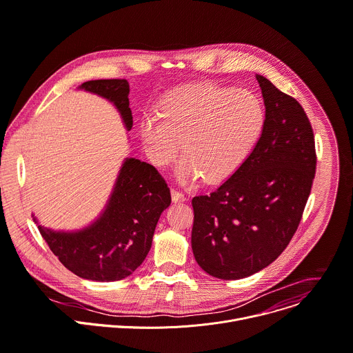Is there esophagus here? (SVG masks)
Instances as JSON below:
<instances>
[{
    "instance_id": "1",
    "label": "esophagus",
    "mask_w": 353,
    "mask_h": 353,
    "mask_svg": "<svg viewBox=\"0 0 353 353\" xmlns=\"http://www.w3.org/2000/svg\"><path fill=\"white\" fill-rule=\"evenodd\" d=\"M172 200L174 203H183V201H185V196L183 193H180L179 190L172 188Z\"/></svg>"
}]
</instances>
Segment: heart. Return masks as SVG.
<instances>
[{
  "label": "heart",
  "instance_id": "b5f03b06",
  "mask_svg": "<svg viewBox=\"0 0 353 353\" xmlns=\"http://www.w3.org/2000/svg\"><path fill=\"white\" fill-rule=\"evenodd\" d=\"M266 110L254 92L215 83L181 88L141 119L139 132L156 166L183 156L176 166L180 181L200 176L215 183L232 174L259 143Z\"/></svg>",
  "mask_w": 353,
  "mask_h": 353
}]
</instances>
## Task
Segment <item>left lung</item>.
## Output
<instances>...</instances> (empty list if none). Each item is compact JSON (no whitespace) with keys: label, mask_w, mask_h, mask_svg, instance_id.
<instances>
[{"label":"left lung","mask_w":353,"mask_h":353,"mask_svg":"<svg viewBox=\"0 0 353 353\" xmlns=\"http://www.w3.org/2000/svg\"><path fill=\"white\" fill-rule=\"evenodd\" d=\"M266 108L259 143L210 194L193 199L191 248L200 268L222 280L274 262L297 231L315 176L312 128L300 103L256 74Z\"/></svg>","instance_id":"8db88e82"}]
</instances>
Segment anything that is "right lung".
<instances>
[{
	"instance_id": "1",
	"label": "right lung",
	"mask_w": 353,
	"mask_h": 353,
	"mask_svg": "<svg viewBox=\"0 0 353 353\" xmlns=\"http://www.w3.org/2000/svg\"><path fill=\"white\" fill-rule=\"evenodd\" d=\"M84 90L108 100L131 131L130 84L126 80H91ZM172 203L165 179L149 163L126 157L119 169L108 203L88 227L80 231H53L39 225L42 238L61 265L92 281H117L131 276L148 256L156 223Z\"/></svg>"
}]
</instances>
